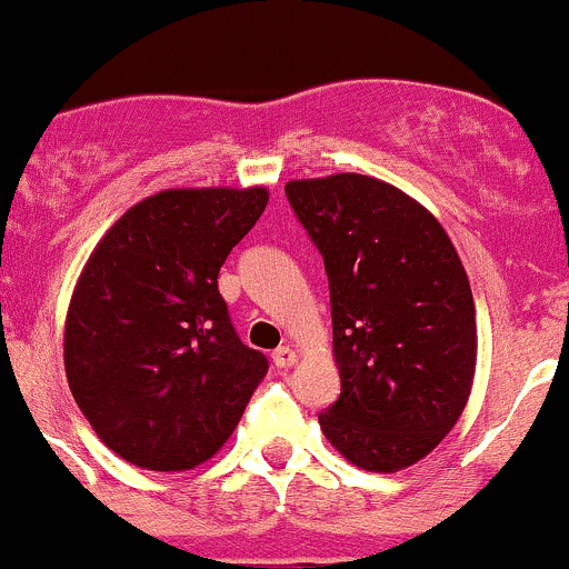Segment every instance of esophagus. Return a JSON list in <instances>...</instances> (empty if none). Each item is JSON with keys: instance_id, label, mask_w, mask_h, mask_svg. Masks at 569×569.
<instances>
[{"instance_id": "1", "label": "esophagus", "mask_w": 569, "mask_h": 569, "mask_svg": "<svg viewBox=\"0 0 569 569\" xmlns=\"http://www.w3.org/2000/svg\"><path fill=\"white\" fill-rule=\"evenodd\" d=\"M271 359H273V365H277V367H292L298 361V356H296V350L290 348V345H284V348L273 350Z\"/></svg>"}]
</instances>
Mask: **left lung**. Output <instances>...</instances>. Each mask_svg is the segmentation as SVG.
Wrapping results in <instances>:
<instances>
[{
  "label": "left lung",
  "mask_w": 569,
  "mask_h": 569,
  "mask_svg": "<svg viewBox=\"0 0 569 569\" xmlns=\"http://www.w3.org/2000/svg\"><path fill=\"white\" fill-rule=\"evenodd\" d=\"M284 194L331 292L342 391L320 427L353 466H413L471 395L477 315L458 251L430 210L367 174L290 180Z\"/></svg>",
  "instance_id": "obj_1"
}]
</instances>
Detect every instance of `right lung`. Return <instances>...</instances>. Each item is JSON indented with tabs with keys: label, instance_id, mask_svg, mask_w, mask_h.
<instances>
[{
	"label": "right lung",
	"instance_id": "1",
	"mask_svg": "<svg viewBox=\"0 0 569 569\" xmlns=\"http://www.w3.org/2000/svg\"><path fill=\"white\" fill-rule=\"evenodd\" d=\"M268 204L254 189H172L101 238L66 320L76 406L111 452L148 471L213 458L268 372L219 292V268Z\"/></svg>",
	"mask_w": 569,
	"mask_h": 569
}]
</instances>
